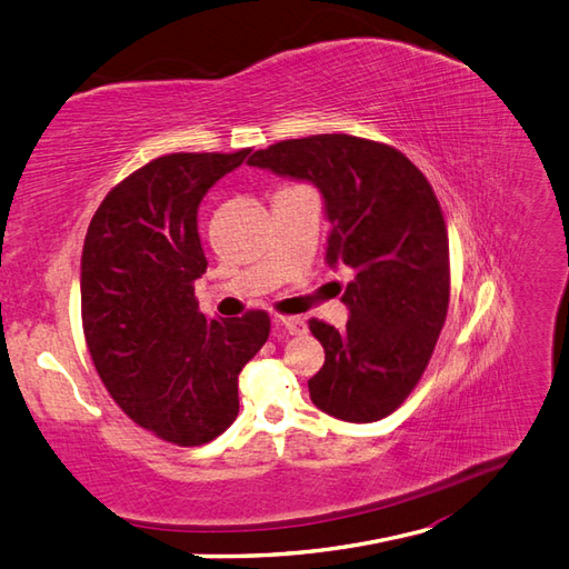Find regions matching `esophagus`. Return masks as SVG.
<instances>
[{
  "label": "esophagus",
  "instance_id": "esophagus-1",
  "mask_svg": "<svg viewBox=\"0 0 569 569\" xmlns=\"http://www.w3.org/2000/svg\"><path fill=\"white\" fill-rule=\"evenodd\" d=\"M276 325H281L288 333H305V331H308V325H305L300 317H276Z\"/></svg>",
  "mask_w": 569,
  "mask_h": 569
}]
</instances>
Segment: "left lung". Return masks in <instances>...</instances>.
<instances>
[{
    "mask_svg": "<svg viewBox=\"0 0 569 569\" xmlns=\"http://www.w3.org/2000/svg\"><path fill=\"white\" fill-rule=\"evenodd\" d=\"M250 166L319 187L327 261L353 271L346 327L310 319L325 346L312 403L348 423L387 418L423 377L449 308L447 226L428 178L395 146L351 134L271 143Z\"/></svg>",
    "mask_w": 569,
    "mask_h": 569,
    "instance_id": "8db88e82",
    "label": "left lung"
}]
</instances>
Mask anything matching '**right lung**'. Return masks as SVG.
I'll list each match as a JSON object with an SVG mask.
<instances>
[{"mask_svg": "<svg viewBox=\"0 0 569 569\" xmlns=\"http://www.w3.org/2000/svg\"><path fill=\"white\" fill-rule=\"evenodd\" d=\"M252 149L168 153L100 201L81 257V322L93 366L137 426L178 447L216 440L238 418V375L271 319H209L194 281L207 271L197 230L203 194Z\"/></svg>", "mask_w": 569, "mask_h": 569, "instance_id": "1", "label": "right lung"}]
</instances>
